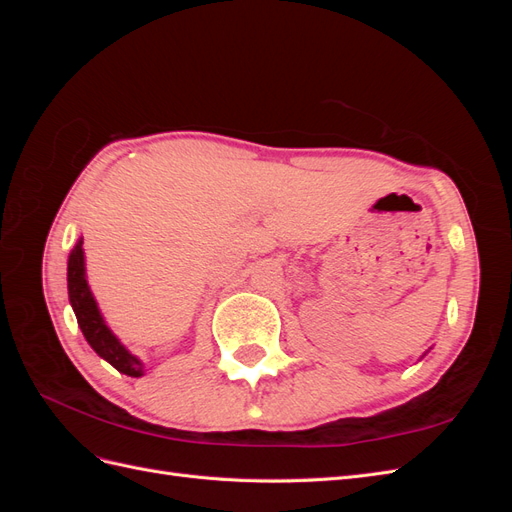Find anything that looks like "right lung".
I'll return each instance as SVG.
<instances>
[{"instance_id":"right-lung-1","label":"right lung","mask_w":512,"mask_h":512,"mask_svg":"<svg viewBox=\"0 0 512 512\" xmlns=\"http://www.w3.org/2000/svg\"><path fill=\"white\" fill-rule=\"evenodd\" d=\"M68 294L70 303L79 320V327L89 342L104 361L111 363L117 371L132 378L143 376V363L119 344V339L106 327L100 316V309L91 297L87 280H85V258H83V239H79L68 258Z\"/></svg>"}]
</instances>
